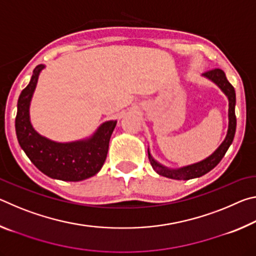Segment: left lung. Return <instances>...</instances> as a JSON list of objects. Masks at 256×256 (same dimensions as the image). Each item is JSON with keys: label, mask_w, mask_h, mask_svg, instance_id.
I'll use <instances>...</instances> for the list:
<instances>
[{"label": "left lung", "mask_w": 256, "mask_h": 256, "mask_svg": "<svg viewBox=\"0 0 256 256\" xmlns=\"http://www.w3.org/2000/svg\"><path fill=\"white\" fill-rule=\"evenodd\" d=\"M204 76L208 79H210L214 82V84L219 86L220 89L222 90L224 94L228 97L229 100V110H228V118H229V125H228V132L226 138H224V142L218 149H216L214 154H212L210 157L206 159L202 160V162L190 164V166H186L183 168H180V170H170V168L164 167L162 164H158L156 160L151 157V154L148 150V157L149 162L152 166L154 170L158 172L159 175L168 177V178L172 180H190L196 178V177H200L202 175L209 172L211 170L218 164L224 156L226 154L227 150L230 144H232L234 136H235L236 132V115H235V105H236V94L234 86L230 84V82L227 80L226 74L220 68H214V70H209L204 72Z\"/></svg>", "instance_id": "left-lung-1"}]
</instances>
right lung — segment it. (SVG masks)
I'll return each mask as SVG.
<instances>
[{
	"instance_id": "obj_1",
	"label": "right lung",
	"mask_w": 256,
	"mask_h": 256,
	"mask_svg": "<svg viewBox=\"0 0 256 256\" xmlns=\"http://www.w3.org/2000/svg\"><path fill=\"white\" fill-rule=\"evenodd\" d=\"M42 68L44 66L34 68L32 80L18 99L16 132L19 144L34 166L52 178L68 182L89 178L102 170L118 122L108 120L88 140L70 144H58L40 136L30 124L29 105Z\"/></svg>"
}]
</instances>
